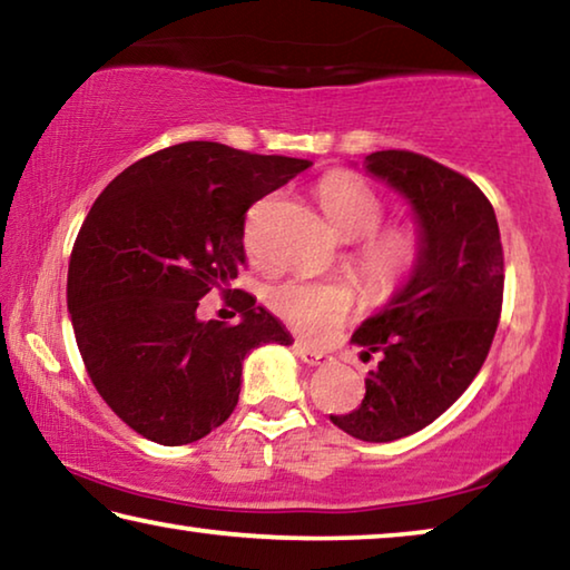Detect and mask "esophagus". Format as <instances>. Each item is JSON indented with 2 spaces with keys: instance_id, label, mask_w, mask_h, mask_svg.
<instances>
[{
  "instance_id": "obj_1",
  "label": "esophagus",
  "mask_w": 570,
  "mask_h": 570,
  "mask_svg": "<svg viewBox=\"0 0 570 570\" xmlns=\"http://www.w3.org/2000/svg\"><path fill=\"white\" fill-rule=\"evenodd\" d=\"M294 350H296L298 356H302V362L308 364V366H320V364L332 362L330 354L314 350V346H308L306 342H294Z\"/></svg>"
}]
</instances>
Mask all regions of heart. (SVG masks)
<instances>
[{
    "instance_id": "1",
    "label": "heart",
    "mask_w": 570,
    "mask_h": 570,
    "mask_svg": "<svg viewBox=\"0 0 570 570\" xmlns=\"http://www.w3.org/2000/svg\"><path fill=\"white\" fill-rule=\"evenodd\" d=\"M326 218L346 238H356L346 262L362 278L372 298L390 302L407 288L424 262V236L410 224L382 226L387 204L370 183L350 170H334L316 183ZM256 214L250 218L246 240L256 254ZM266 304L278 320L306 336L322 340L350 320L360 306V288L346 276H288L266 288Z\"/></svg>"
}]
</instances>
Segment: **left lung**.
Instances as JSON below:
<instances>
[{
    "label": "left lung",
    "instance_id": "8db88e82",
    "mask_svg": "<svg viewBox=\"0 0 570 570\" xmlns=\"http://www.w3.org/2000/svg\"><path fill=\"white\" fill-rule=\"evenodd\" d=\"M372 176L402 190L417 210L424 262L414 282L354 332L377 370L350 414H332L346 435L392 442L428 428L478 377L503 312V244L493 204L475 183L412 150H377Z\"/></svg>",
    "mask_w": 570,
    "mask_h": 570
}]
</instances>
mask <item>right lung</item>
I'll return each mask as SVG.
<instances>
[{
  "label": "right lung",
  "mask_w": 570,
  "mask_h": 570,
  "mask_svg": "<svg viewBox=\"0 0 570 570\" xmlns=\"http://www.w3.org/2000/svg\"><path fill=\"white\" fill-rule=\"evenodd\" d=\"M308 160L190 140L140 158L108 183L75 238L67 308L95 390L158 445H188L238 404L240 362L292 336L228 282L246 266L248 208ZM218 287L236 325L197 320Z\"/></svg>",
  "instance_id": "right-lung-1"
}]
</instances>
